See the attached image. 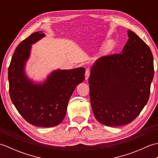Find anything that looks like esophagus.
<instances>
[{
	"label": "esophagus",
	"instance_id": "1",
	"mask_svg": "<svg viewBox=\"0 0 158 158\" xmlns=\"http://www.w3.org/2000/svg\"><path fill=\"white\" fill-rule=\"evenodd\" d=\"M89 75H90L89 70L87 69L86 71H85V80H88V79L89 78Z\"/></svg>",
	"mask_w": 158,
	"mask_h": 158
}]
</instances>
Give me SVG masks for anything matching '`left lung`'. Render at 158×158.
Returning <instances> with one entry per match:
<instances>
[{
	"instance_id": "1",
	"label": "left lung",
	"mask_w": 158,
	"mask_h": 158,
	"mask_svg": "<svg viewBox=\"0 0 158 158\" xmlns=\"http://www.w3.org/2000/svg\"><path fill=\"white\" fill-rule=\"evenodd\" d=\"M122 52L98 58L89 77L90 102L98 122L107 126L132 122L148 102L154 75L149 47L135 32Z\"/></svg>"
}]
</instances>
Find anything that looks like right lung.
Instances as JSON below:
<instances>
[{"label": "right lung", "mask_w": 158, "mask_h": 158, "mask_svg": "<svg viewBox=\"0 0 158 158\" xmlns=\"http://www.w3.org/2000/svg\"><path fill=\"white\" fill-rule=\"evenodd\" d=\"M45 36L36 32L17 47L8 69L9 94L16 109L26 122L39 127H53L64 118L69 99L76 86L85 79L83 67L53 70L42 83L26 75L25 66L32 45Z\"/></svg>", "instance_id": "right-lung-1"}]
</instances>
